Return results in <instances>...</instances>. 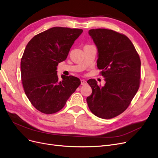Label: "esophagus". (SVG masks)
Listing matches in <instances>:
<instances>
[{
	"label": "esophagus",
	"mask_w": 158,
	"mask_h": 158,
	"mask_svg": "<svg viewBox=\"0 0 158 158\" xmlns=\"http://www.w3.org/2000/svg\"><path fill=\"white\" fill-rule=\"evenodd\" d=\"M81 85H86L87 82L85 80L82 79V80H81Z\"/></svg>",
	"instance_id": "obj_1"
}]
</instances>
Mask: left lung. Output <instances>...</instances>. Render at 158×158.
Instances as JSON below:
<instances>
[{"mask_svg": "<svg viewBox=\"0 0 158 158\" xmlns=\"http://www.w3.org/2000/svg\"><path fill=\"white\" fill-rule=\"evenodd\" d=\"M88 34L97 47V66L102 70L105 85L98 86L95 79L88 80L92 93L86 101L95 115L111 119L125 110L138 90L140 58L123 34L101 28L90 30Z\"/></svg>", "mask_w": 158, "mask_h": 158, "instance_id": "1", "label": "left lung"}]
</instances>
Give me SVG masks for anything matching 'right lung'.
Returning <instances> with one entry per match:
<instances>
[{
    "mask_svg": "<svg viewBox=\"0 0 158 158\" xmlns=\"http://www.w3.org/2000/svg\"><path fill=\"white\" fill-rule=\"evenodd\" d=\"M81 29L53 27L34 36L26 45L20 62L24 92L39 111L46 114L62 109L81 84L79 78L61 75L57 65L67 58Z\"/></svg>",
    "mask_w": 158,
    "mask_h": 158,
    "instance_id": "obj_1",
    "label": "right lung"
}]
</instances>
